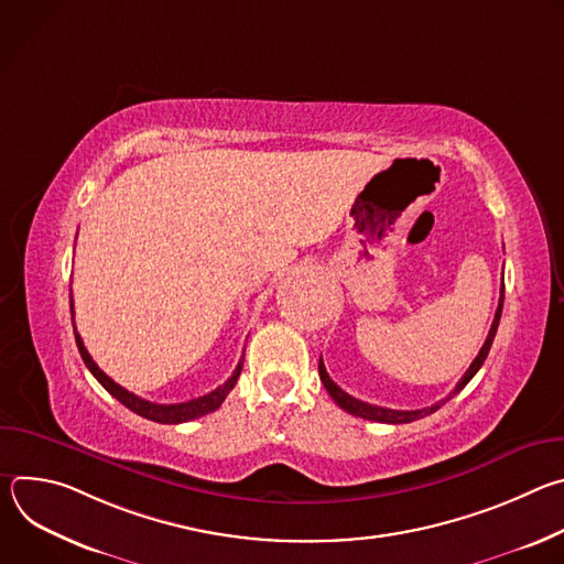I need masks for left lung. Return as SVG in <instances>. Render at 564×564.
<instances>
[{
	"mask_svg": "<svg viewBox=\"0 0 564 564\" xmlns=\"http://www.w3.org/2000/svg\"><path fill=\"white\" fill-rule=\"evenodd\" d=\"M502 305H505V283H502V292H500V303H498V310H496V318H494V324H491V330H489V337H487L485 346L479 348L477 357L473 359V364L468 366V370L464 372V377L457 381V386L451 390V394H448V397H444V399H440L437 404H433V406H429V409H422V411H392V409H381V406L366 404V401L355 399L352 394L344 392V390H341V388L330 379V375L326 372L324 359H318V377H321V381H324V386H326V390L330 392V397L337 401V406H339V409H344L346 413L355 415V417H364V420L381 422V424H409V422L422 420V417H426V415L435 413L437 409H442L448 399H453V397H455V394H457V392H459V390H462V388H464V386L475 377V372L481 368V364H485V359H487V355H489V350H491V344H494V339H496L498 326H500Z\"/></svg>",
	"mask_w": 564,
	"mask_h": 564,
	"instance_id": "8db88e82",
	"label": "left lung"
}]
</instances>
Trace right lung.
<instances>
[{
    "instance_id": "add662e5",
    "label": "right lung",
    "mask_w": 564,
    "mask_h": 564,
    "mask_svg": "<svg viewBox=\"0 0 564 564\" xmlns=\"http://www.w3.org/2000/svg\"><path fill=\"white\" fill-rule=\"evenodd\" d=\"M70 316H73V296H70ZM73 333H75V344H77V350L79 355H83V361L87 364V368L91 370V375L120 401V404H124L129 411H133L135 415L144 417V420H151V422H158V424H183V422H192L196 417H203L207 413H214L223 401L227 397V392L234 388V383L238 381V375L240 370H243V357H240L238 366L234 368L231 377L218 386L216 390L203 394V397H196V399H189V401H183V404H155V401H147L129 390H124L120 383H116L111 377H107L98 364L91 359V355L87 352L85 344H83V337L77 335L75 326H73Z\"/></svg>"
}]
</instances>
